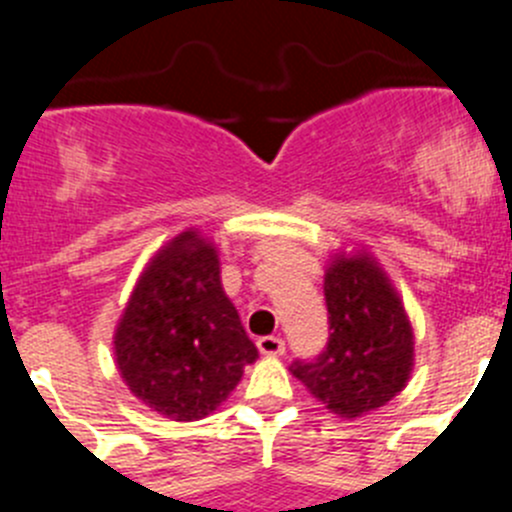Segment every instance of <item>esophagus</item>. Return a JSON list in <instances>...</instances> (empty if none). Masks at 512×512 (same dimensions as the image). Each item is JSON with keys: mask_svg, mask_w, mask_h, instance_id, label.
<instances>
[{"mask_svg": "<svg viewBox=\"0 0 512 512\" xmlns=\"http://www.w3.org/2000/svg\"><path fill=\"white\" fill-rule=\"evenodd\" d=\"M257 347H260L262 355L277 357L285 352V340H282V337H275V335H267V337H260V340H257Z\"/></svg>", "mask_w": 512, "mask_h": 512, "instance_id": "1", "label": "esophagus"}]
</instances>
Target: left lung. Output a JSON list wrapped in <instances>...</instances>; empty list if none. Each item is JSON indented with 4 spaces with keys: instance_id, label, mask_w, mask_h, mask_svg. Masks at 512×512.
<instances>
[{
    "instance_id": "left-lung-1",
    "label": "left lung",
    "mask_w": 512,
    "mask_h": 512,
    "mask_svg": "<svg viewBox=\"0 0 512 512\" xmlns=\"http://www.w3.org/2000/svg\"><path fill=\"white\" fill-rule=\"evenodd\" d=\"M330 340L292 377L330 413L355 420L403 393L415 367V332L398 287L367 247L337 250L325 267Z\"/></svg>"
}]
</instances>
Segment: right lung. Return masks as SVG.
Returning <instances> with one entry per match:
<instances>
[{
  "mask_svg": "<svg viewBox=\"0 0 512 512\" xmlns=\"http://www.w3.org/2000/svg\"><path fill=\"white\" fill-rule=\"evenodd\" d=\"M114 362L157 415L192 423L215 413L257 360L220 280V250L197 227L160 247L114 327Z\"/></svg>",
  "mask_w": 512,
  "mask_h": 512,
  "instance_id": "obj_1",
  "label": "right lung"
}]
</instances>
